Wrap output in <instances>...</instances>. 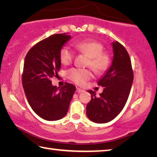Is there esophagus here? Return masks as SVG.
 Here are the masks:
<instances>
[{"label":"esophagus","instance_id":"esophagus-1","mask_svg":"<svg viewBox=\"0 0 157 157\" xmlns=\"http://www.w3.org/2000/svg\"><path fill=\"white\" fill-rule=\"evenodd\" d=\"M76 91L78 92V93H82V92H83V91H84V90H83V89H80V88H77Z\"/></svg>","mask_w":157,"mask_h":157}]
</instances>
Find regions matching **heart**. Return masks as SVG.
Here are the masks:
<instances>
[{
    "label": "heart",
    "mask_w": 157,
    "mask_h": 157,
    "mask_svg": "<svg viewBox=\"0 0 157 157\" xmlns=\"http://www.w3.org/2000/svg\"><path fill=\"white\" fill-rule=\"evenodd\" d=\"M76 49L89 57L88 65L96 73H104L111 63L109 55L103 52L104 47L99 42L93 40H84L77 42ZM60 60L62 64L71 63L74 57V52L68 46H63L60 50ZM68 78L78 85H83L91 78V72L88 69L73 68L67 71Z\"/></svg>",
    "instance_id": "b5f03b06"
}]
</instances>
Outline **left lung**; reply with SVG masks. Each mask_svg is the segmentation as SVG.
Returning a JSON list of instances; mask_svg holds the SVG:
<instances>
[{
    "mask_svg": "<svg viewBox=\"0 0 157 157\" xmlns=\"http://www.w3.org/2000/svg\"><path fill=\"white\" fill-rule=\"evenodd\" d=\"M113 59L110 67L98 84L104 87L99 97L87 91L91 100L86 105V116L96 123L110 122L121 113L128 99L134 80L131 60L126 49L118 41L112 42Z\"/></svg>",
    "mask_w": 157,
    "mask_h": 157,
    "instance_id": "1",
    "label": "left lung"
}]
</instances>
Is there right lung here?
Returning a JSON list of instances; mask_svg holds the SVG:
<instances>
[{"label":"right lung","mask_w":157,"mask_h":157,"mask_svg":"<svg viewBox=\"0 0 157 157\" xmlns=\"http://www.w3.org/2000/svg\"><path fill=\"white\" fill-rule=\"evenodd\" d=\"M71 38L67 33L53 34L34 46L25 58L22 83L25 96L33 110L44 120L63 118L76 90L72 84L59 88L50 80L60 70V50Z\"/></svg>","instance_id":"right-lung-1"}]
</instances>
